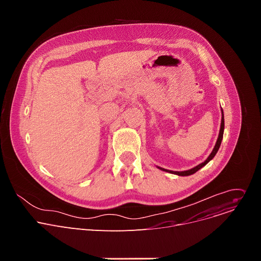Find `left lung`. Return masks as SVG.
<instances>
[{
	"mask_svg": "<svg viewBox=\"0 0 261 261\" xmlns=\"http://www.w3.org/2000/svg\"><path fill=\"white\" fill-rule=\"evenodd\" d=\"M223 132H224V117H223V111H222V121H221V128H220V132H219L218 140H217V142H216V145H215V147H214L213 152L211 153V155L208 156V158H207L203 163H200L199 165L195 166L194 168L189 169V170H186V171H171V170H167V169H164V168H161V167H159V168L162 169V170H164V171H167V172H170V173H173V174H177V175H182V176H184V175H190V174L195 173L197 170H199L201 167H203L205 164H207V163L215 157V155L217 154V152H218V150H219V147H220V145H221V141H222V138H223Z\"/></svg>",
	"mask_w": 261,
	"mask_h": 261,
	"instance_id": "left-lung-1",
	"label": "left lung"
}]
</instances>
